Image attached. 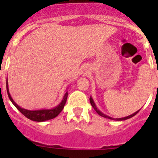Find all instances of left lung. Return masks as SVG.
Returning a JSON list of instances; mask_svg holds the SVG:
<instances>
[{
  "instance_id": "8db88e82",
  "label": "left lung",
  "mask_w": 158,
  "mask_h": 158,
  "mask_svg": "<svg viewBox=\"0 0 158 158\" xmlns=\"http://www.w3.org/2000/svg\"><path fill=\"white\" fill-rule=\"evenodd\" d=\"M89 100H90V103H91V105L93 106V108H94V109H95V111H96V112L98 113V115H100V116H102V117H104V118H110V119H112V120H116V121H122V120H126V119H128V118H131V117H133L134 115H136L137 113H138V112H139V111H137L136 112H135V113H134V114H132V115H128V116H127V117H124V118H111V117H110V116H107V115H104V114H103V113H102L101 111H100V110H99L98 108H97V107H96V104H95L94 101H93V98H92L91 96H90V98H89Z\"/></svg>"
}]
</instances>
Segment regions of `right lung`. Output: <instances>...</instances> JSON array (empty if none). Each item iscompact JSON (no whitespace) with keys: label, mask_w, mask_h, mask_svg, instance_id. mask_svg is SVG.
Listing matches in <instances>:
<instances>
[{"label":"right lung","mask_w":158,"mask_h":158,"mask_svg":"<svg viewBox=\"0 0 158 158\" xmlns=\"http://www.w3.org/2000/svg\"><path fill=\"white\" fill-rule=\"evenodd\" d=\"M6 88H7V93H8V96L12 101V104L15 105V107L19 110L20 112L24 115L25 117H27V118L31 119L32 121H36V122H43V121H47L49 119H52V118H55L59 115V113L62 111L64 108L65 103H66L67 96H68V92L65 93L64 95V97L62 99V102L56 106L55 107L52 108V109H42V110H35V111H30V110L24 109L22 107H19L17 104L15 103L13 100H12V96H11L10 93H9V90H8V80L6 81Z\"/></svg>","instance_id":"obj_1"}]
</instances>
